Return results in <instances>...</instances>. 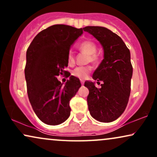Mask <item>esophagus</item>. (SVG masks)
<instances>
[{
	"mask_svg": "<svg viewBox=\"0 0 157 157\" xmlns=\"http://www.w3.org/2000/svg\"><path fill=\"white\" fill-rule=\"evenodd\" d=\"M80 82H81V84H82V85H83V84H84V80H80Z\"/></svg>",
	"mask_w": 157,
	"mask_h": 157,
	"instance_id": "obj_1",
	"label": "esophagus"
}]
</instances>
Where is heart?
Here are the masks:
<instances>
[{
    "mask_svg": "<svg viewBox=\"0 0 157 157\" xmlns=\"http://www.w3.org/2000/svg\"><path fill=\"white\" fill-rule=\"evenodd\" d=\"M79 48L81 52H84L86 55L89 56V59L91 62H97V57L95 54L97 53V48L94 43L91 41H85L80 45ZM68 64L71 65L75 63V57L71 51H70L68 54ZM91 71V68L87 66H79L74 69L72 75L77 77L79 79H84L87 77L89 73Z\"/></svg>",
    "mask_w": 157,
    "mask_h": 157,
    "instance_id": "1",
    "label": "heart"
}]
</instances>
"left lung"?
Here are the masks:
<instances>
[{
    "mask_svg": "<svg viewBox=\"0 0 157 157\" xmlns=\"http://www.w3.org/2000/svg\"><path fill=\"white\" fill-rule=\"evenodd\" d=\"M96 38L103 48V60L93 74L94 80L102 81L97 89L94 82L86 81L89 90L87 97L90 114L101 122H111L120 117L125 111L131 92L133 68L131 53L122 38L107 28L84 27Z\"/></svg>",
    "mask_w": 157,
    "mask_h": 157,
    "instance_id": "8db88e82",
    "label": "left lung"
}]
</instances>
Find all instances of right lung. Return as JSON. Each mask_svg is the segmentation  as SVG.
I'll return each instance as SVG.
<instances>
[{
    "label": "right lung",
    "instance_id": "right-lung-1",
    "mask_svg": "<svg viewBox=\"0 0 157 157\" xmlns=\"http://www.w3.org/2000/svg\"><path fill=\"white\" fill-rule=\"evenodd\" d=\"M82 28L57 24L35 36L26 52L25 78L32 109L40 120L50 125H60L69 117V101L81 87L79 78L71 75L63 83L57 77L68 66V54Z\"/></svg>",
    "mask_w": 157,
    "mask_h": 157
}]
</instances>
